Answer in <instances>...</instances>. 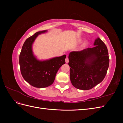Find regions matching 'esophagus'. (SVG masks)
Masks as SVG:
<instances>
[{"label": "esophagus", "instance_id": "34e87169", "mask_svg": "<svg viewBox=\"0 0 123 123\" xmlns=\"http://www.w3.org/2000/svg\"><path fill=\"white\" fill-rule=\"evenodd\" d=\"M65 61H66V63H68V62H69V58H68V57H67L66 58Z\"/></svg>", "mask_w": 123, "mask_h": 123}]
</instances>
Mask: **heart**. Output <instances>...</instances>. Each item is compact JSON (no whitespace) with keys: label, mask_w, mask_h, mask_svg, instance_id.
<instances>
[{"label":"heart","mask_w":123,"mask_h":123,"mask_svg":"<svg viewBox=\"0 0 123 123\" xmlns=\"http://www.w3.org/2000/svg\"><path fill=\"white\" fill-rule=\"evenodd\" d=\"M87 44V42H86L85 43V45H86V44Z\"/></svg>","instance_id":"obj_1"}]
</instances>
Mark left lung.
Wrapping results in <instances>:
<instances>
[{"label":"left lung","mask_w":123,"mask_h":123,"mask_svg":"<svg viewBox=\"0 0 123 123\" xmlns=\"http://www.w3.org/2000/svg\"><path fill=\"white\" fill-rule=\"evenodd\" d=\"M94 45L69 54L70 80L77 89H91L102 81L107 74L109 65L107 48L99 38L95 40Z\"/></svg>","instance_id":"obj_1"}]
</instances>
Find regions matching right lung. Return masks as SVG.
<instances>
[{"label":"right lung","mask_w":123,"mask_h":123,"mask_svg":"<svg viewBox=\"0 0 123 123\" xmlns=\"http://www.w3.org/2000/svg\"><path fill=\"white\" fill-rule=\"evenodd\" d=\"M47 31L37 32L26 39L19 55L22 76L29 84L36 88H45L52 84L58 69L66 62V55L44 61H38L33 55L32 43L39 34Z\"/></svg>","instance_id":"add662e5"}]
</instances>
